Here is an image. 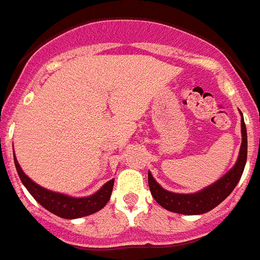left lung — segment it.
<instances>
[{
	"instance_id": "1",
	"label": "left lung",
	"mask_w": 260,
	"mask_h": 260,
	"mask_svg": "<svg viewBox=\"0 0 260 260\" xmlns=\"http://www.w3.org/2000/svg\"><path fill=\"white\" fill-rule=\"evenodd\" d=\"M240 124H242V145H240L239 157L231 171L227 172L220 180L204 188L203 191L185 195V193H174V192L161 188L159 183L153 179L151 172H148V184L153 199L166 210L183 215L204 214V212H208L216 206H219L234 191L238 181L242 178L244 166H246L247 129L243 116H242Z\"/></svg>"
}]
</instances>
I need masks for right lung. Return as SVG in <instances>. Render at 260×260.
Wrapping results in <instances>:
<instances>
[{"mask_svg":"<svg viewBox=\"0 0 260 260\" xmlns=\"http://www.w3.org/2000/svg\"><path fill=\"white\" fill-rule=\"evenodd\" d=\"M14 166H16V170L22 184L26 187L27 191L30 192V195L44 208L64 219L82 218V216H88V215L100 211L109 202L112 189H113V183H115V179H112L108 183H105L94 195L88 196V198H71V196L42 188L39 184H36L35 181L30 180L22 172L16 156H14Z\"/></svg>","mask_w":260,"mask_h":260,"instance_id":"add662e5","label":"right lung"}]
</instances>
